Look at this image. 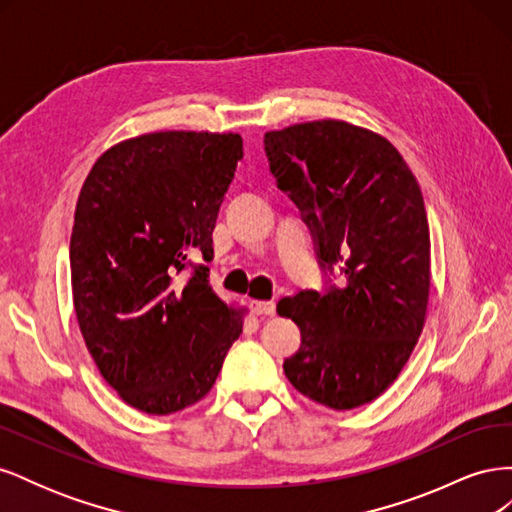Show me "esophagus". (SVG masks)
Wrapping results in <instances>:
<instances>
[{
  "label": "esophagus",
  "mask_w": 512,
  "mask_h": 512,
  "mask_svg": "<svg viewBox=\"0 0 512 512\" xmlns=\"http://www.w3.org/2000/svg\"><path fill=\"white\" fill-rule=\"evenodd\" d=\"M252 312L256 316H273L275 303L273 301H252Z\"/></svg>",
  "instance_id": "34e87169"
}]
</instances>
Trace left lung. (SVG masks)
Masks as SVG:
<instances>
[{
	"label": "left lung",
	"mask_w": 512,
	"mask_h": 512,
	"mask_svg": "<svg viewBox=\"0 0 512 512\" xmlns=\"http://www.w3.org/2000/svg\"><path fill=\"white\" fill-rule=\"evenodd\" d=\"M277 188L303 211L322 269L344 286L277 303L301 329L284 361L290 384L316 404L352 410L399 376L427 316L431 260L421 188L384 136L339 119L265 134Z\"/></svg>",
	"instance_id": "8db88e82"
}]
</instances>
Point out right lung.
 Instances as JSON below:
<instances>
[{
    "label": "right lung",
    "instance_id": "obj_1",
    "mask_svg": "<svg viewBox=\"0 0 512 512\" xmlns=\"http://www.w3.org/2000/svg\"><path fill=\"white\" fill-rule=\"evenodd\" d=\"M243 158L232 132L166 130L128 138L91 166L74 211L70 277L85 346L128 406L173 414L203 399L243 331L190 254L213 258L211 232Z\"/></svg>",
    "mask_w": 512,
    "mask_h": 512
}]
</instances>
